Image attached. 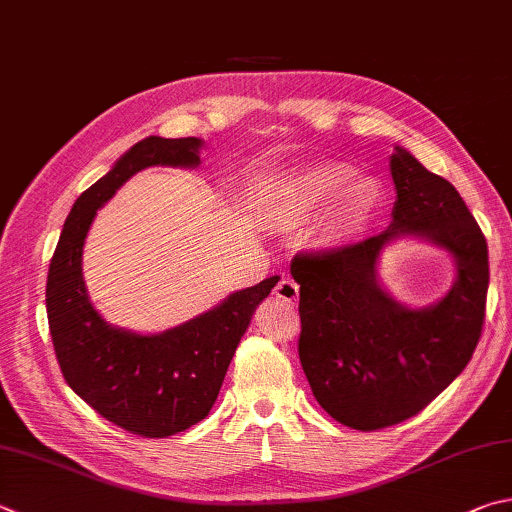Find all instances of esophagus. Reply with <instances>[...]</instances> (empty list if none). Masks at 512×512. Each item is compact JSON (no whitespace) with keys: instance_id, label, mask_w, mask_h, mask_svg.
Masks as SVG:
<instances>
[{"instance_id":"esophagus-1","label":"esophagus","mask_w":512,"mask_h":512,"mask_svg":"<svg viewBox=\"0 0 512 512\" xmlns=\"http://www.w3.org/2000/svg\"><path fill=\"white\" fill-rule=\"evenodd\" d=\"M275 297L277 300H282L286 304H295L297 297H300V286H297L291 277H282L280 282L275 286Z\"/></svg>"}]
</instances>
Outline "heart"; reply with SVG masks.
Segmentation results:
<instances>
[{
    "mask_svg": "<svg viewBox=\"0 0 512 512\" xmlns=\"http://www.w3.org/2000/svg\"><path fill=\"white\" fill-rule=\"evenodd\" d=\"M284 197L297 217L311 215L338 203L342 228H356L383 201V185L371 176H356L342 163L315 165L293 174L284 183Z\"/></svg>",
    "mask_w": 512,
    "mask_h": 512,
    "instance_id": "1",
    "label": "heart"
}]
</instances>
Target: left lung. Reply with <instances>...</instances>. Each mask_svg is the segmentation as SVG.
<instances>
[{"mask_svg": "<svg viewBox=\"0 0 512 512\" xmlns=\"http://www.w3.org/2000/svg\"><path fill=\"white\" fill-rule=\"evenodd\" d=\"M396 203L380 235L291 262L300 284V362L315 401L338 423L374 432L430 405L475 353L488 295V244L457 188L394 147ZM418 236L455 257L449 295L423 310L396 303L377 282L382 248Z\"/></svg>", "mask_w": 512, "mask_h": 512, "instance_id": "obj_1", "label": "left lung"}]
</instances>
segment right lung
Returning <instances> with one entry per match:
<instances>
[{"label": "right lung", "mask_w": 512, "mask_h": 512, "mask_svg": "<svg viewBox=\"0 0 512 512\" xmlns=\"http://www.w3.org/2000/svg\"><path fill=\"white\" fill-rule=\"evenodd\" d=\"M201 145V138L150 136L120 156L73 203L46 277V315L67 385L102 418L147 439L179 434L210 414L255 309L280 282L268 277L154 336L111 327L91 306L82 246L98 208L145 167H197Z\"/></svg>", "instance_id": "add662e5"}]
</instances>
